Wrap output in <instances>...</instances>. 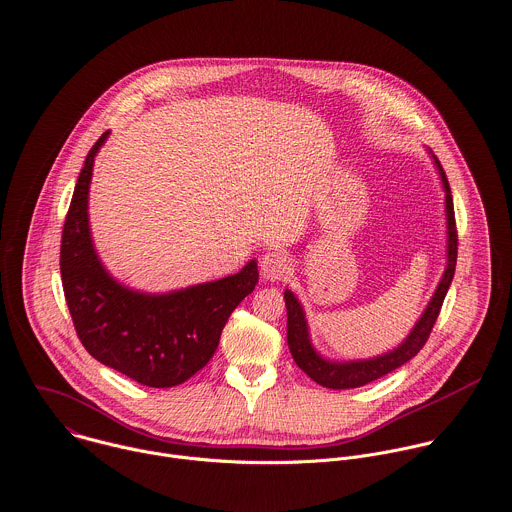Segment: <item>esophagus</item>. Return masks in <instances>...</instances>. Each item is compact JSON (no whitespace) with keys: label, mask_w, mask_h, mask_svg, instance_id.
<instances>
[{"label":"esophagus","mask_w":512,"mask_h":512,"mask_svg":"<svg viewBox=\"0 0 512 512\" xmlns=\"http://www.w3.org/2000/svg\"><path fill=\"white\" fill-rule=\"evenodd\" d=\"M261 275L267 281H279L291 273V259L283 251H267L259 261Z\"/></svg>","instance_id":"esophagus-1"}]
</instances>
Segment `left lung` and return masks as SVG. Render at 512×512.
<instances>
[{
  "label": "left lung",
  "instance_id": "8db88e82",
  "mask_svg": "<svg viewBox=\"0 0 512 512\" xmlns=\"http://www.w3.org/2000/svg\"><path fill=\"white\" fill-rule=\"evenodd\" d=\"M430 152V150H428ZM434 166L438 170V177L444 189V213H446V267L444 273L414 327L410 333L404 337V342L380 356L366 358V360H329L321 356L313 344H311V335H309V325L307 317L303 311V305L295 297L291 289H285L283 299L287 307V346L289 352L295 360V364L319 386L329 388V390H350V388H360L366 386L396 368L404 366L408 360H412L422 346L426 344V339L436 323V317L440 313L442 301L448 293V287L454 277L456 269V255H458V239H456V223H454V203L450 195V185L444 175V168L440 160L430 152Z\"/></svg>",
  "mask_w": 512,
  "mask_h": 512
}]
</instances>
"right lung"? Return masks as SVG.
I'll return each instance as SVG.
<instances>
[{"mask_svg": "<svg viewBox=\"0 0 512 512\" xmlns=\"http://www.w3.org/2000/svg\"><path fill=\"white\" fill-rule=\"evenodd\" d=\"M90 148L66 215L60 273L66 303L86 352L150 388H173L213 358L233 309L259 281L257 261L239 273L166 293H146L114 279L100 261L88 219L94 158Z\"/></svg>", "mask_w": 512, "mask_h": 512, "instance_id": "right-lung-1", "label": "right lung"}]
</instances>
